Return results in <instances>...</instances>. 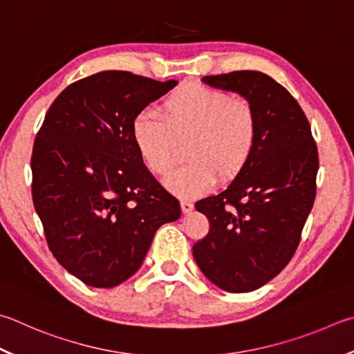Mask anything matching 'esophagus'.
I'll return each instance as SVG.
<instances>
[{
	"label": "esophagus",
	"mask_w": 354,
	"mask_h": 354,
	"mask_svg": "<svg viewBox=\"0 0 354 354\" xmlns=\"http://www.w3.org/2000/svg\"><path fill=\"white\" fill-rule=\"evenodd\" d=\"M181 210L183 214H190V212L194 210V204L187 201V199H181Z\"/></svg>",
	"instance_id": "esophagus-1"
}]
</instances>
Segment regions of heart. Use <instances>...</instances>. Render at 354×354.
<instances>
[{
	"mask_svg": "<svg viewBox=\"0 0 354 354\" xmlns=\"http://www.w3.org/2000/svg\"><path fill=\"white\" fill-rule=\"evenodd\" d=\"M187 140L184 165L165 178L184 198L204 194L240 175L257 142V118L248 102L201 83H184L167 95L159 114L142 113L131 124V140L150 171L165 175L176 159V142Z\"/></svg>",
	"mask_w": 354,
	"mask_h": 354,
	"instance_id": "heart-1",
	"label": "heart"
}]
</instances>
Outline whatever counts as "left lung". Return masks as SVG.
I'll return each mask as SVG.
<instances>
[{
    "label": "left lung",
    "instance_id": "1",
    "mask_svg": "<svg viewBox=\"0 0 354 354\" xmlns=\"http://www.w3.org/2000/svg\"><path fill=\"white\" fill-rule=\"evenodd\" d=\"M205 85L236 93L252 106V156L226 189L196 201L210 229L194 257L212 283L250 292L280 274L299 246L316 198L317 147L291 94L260 71L205 75Z\"/></svg>",
    "mask_w": 354,
    "mask_h": 354
}]
</instances>
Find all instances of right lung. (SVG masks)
<instances>
[{
  "label": "right lung",
  "mask_w": 354,
  "mask_h": 354,
  "mask_svg": "<svg viewBox=\"0 0 354 354\" xmlns=\"http://www.w3.org/2000/svg\"><path fill=\"white\" fill-rule=\"evenodd\" d=\"M178 80L102 71L63 89L32 150V199L57 261L83 283L138 272L156 230L181 216L139 158L131 124Z\"/></svg>",
  "instance_id": "right-lung-1"
}]
</instances>
